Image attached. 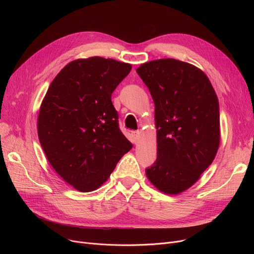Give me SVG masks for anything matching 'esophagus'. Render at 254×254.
I'll list each match as a JSON object with an SVG mask.
<instances>
[{"label":"esophagus","instance_id":"obj_1","mask_svg":"<svg viewBox=\"0 0 254 254\" xmlns=\"http://www.w3.org/2000/svg\"><path fill=\"white\" fill-rule=\"evenodd\" d=\"M131 137L134 139V142L136 143L140 137V131L139 130H131Z\"/></svg>","mask_w":254,"mask_h":254}]
</instances>
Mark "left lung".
<instances>
[{
  "mask_svg": "<svg viewBox=\"0 0 254 254\" xmlns=\"http://www.w3.org/2000/svg\"><path fill=\"white\" fill-rule=\"evenodd\" d=\"M155 105L157 157L145 170L165 193L177 194L195 183L219 146V103L208 77L174 59L141 64L136 70Z\"/></svg>",
  "mask_w": 254,
  "mask_h": 254,
  "instance_id": "8db88e82",
  "label": "left lung"
}]
</instances>
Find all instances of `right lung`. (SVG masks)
<instances>
[{"mask_svg":"<svg viewBox=\"0 0 254 254\" xmlns=\"http://www.w3.org/2000/svg\"><path fill=\"white\" fill-rule=\"evenodd\" d=\"M129 64L100 57L66 64L51 82L38 117L48 162L80 191L95 190L132 147L119 128L112 92Z\"/></svg>","mask_w":254,"mask_h":254,"instance_id":"1","label":"right lung"}]
</instances>
